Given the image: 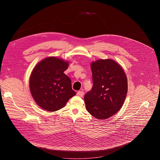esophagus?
Instances as JSON below:
<instances>
[{"label": "esophagus", "mask_w": 160, "mask_h": 160, "mask_svg": "<svg viewBox=\"0 0 160 160\" xmlns=\"http://www.w3.org/2000/svg\"><path fill=\"white\" fill-rule=\"evenodd\" d=\"M83 95H84V93H83V92L82 91H80L77 93V95L78 97H82L83 96Z\"/></svg>", "instance_id": "obj_1"}]
</instances>
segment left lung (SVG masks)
<instances>
[{
	"instance_id": "8db88e82",
	"label": "left lung",
	"mask_w": 160,
	"mask_h": 160,
	"mask_svg": "<svg viewBox=\"0 0 160 160\" xmlns=\"http://www.w3.org/2000/svg\"><path fill=\"white\" fill-rule=\"evenodd\" d=\"M93 86L85 95L88 112L98 119L110 118L122 106L127 95L128 82L121 66L112 59L91 64Z\"/></svg>"
}]
</instances>
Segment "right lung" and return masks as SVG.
Instances as JSON below:
<instances>
[{"mask_svg":"<svg viewBox=\"0 0 160 160\" xmlns=\"http://www.w3.org/2000/svg\"><path fill=\"white\" fill-rule=\"evenodd\" d=\"M69 64L61 58L50 56L40 61L33 68L29 81L30 93L43 110H60L76 95L71 79L64 74Z\"/></svg>","mask_w":160,"mask_h":160,"instance_id":"right-lung-1","label":"right lung"}]
</instances>
